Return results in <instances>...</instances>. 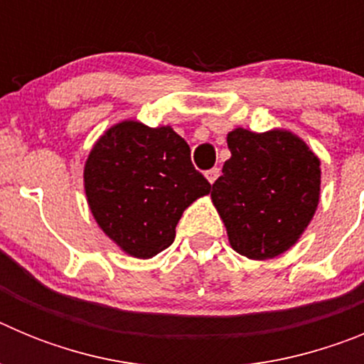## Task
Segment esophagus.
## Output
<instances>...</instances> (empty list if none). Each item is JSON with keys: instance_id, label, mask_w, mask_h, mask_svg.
Instances as JSON below:
<instances>
[{"instance_id": "1", "label": "esophagus", "mask_w": 364, "mask_h": 364, "mask_svg": "<svg viewBox=\"0 0 364 364\" xmlns=\"http://www.w3.org/2000/svg\"><path fill=\"white\" fill-rule=\"evenodd\" d=\"M218 175H220V169H218V167H213V169H210V171H205V178H208L210 184H213L215 180L218 178Z\"/></svg>"}]
</instances>
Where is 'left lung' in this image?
Listing matches in <instances>:
<instances>
[{
    "instance_id": "left-lung-1",
    "label": "left lung",
    "mask_w": 364,
    "mask_h": 364,
    "mask_svg": "<svg viewBox=\"0 0 364 364\" xmlns=\"http://www.w3.org/2000/svg\"><path fill=\"white\" fill-rule=\"evenodd\" d=\"M231 159L215 180L211 198L231 247L247 259L284 253L306 230L319 204L321 162L288 131L228 134Z\"/></svg>"
}]
</instances>
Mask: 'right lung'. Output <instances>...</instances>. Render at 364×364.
<instances>
[{
	"mask_svg": "<svg viewBox=\"0 0 364 364\" xmlns=\"http://www.w3.org/2000/svg\"><path fill=\"white\" fill-rule=\"evenodd\" d=\"M98 226L129 255L151 259L175 240L184 210L211 184L191 164V149L171 127L122 122L92 147L83 169Z\"/></svg>",
	"mask_w": 364,
	"mask_h": 364,
	"instance_id": "add662e5",
	"label": "right lung"
}]
</instances>
